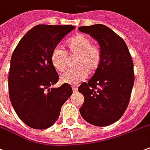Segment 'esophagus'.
I'll use <instances>...</instances> for the list:
<instances>
[{
	"label": "esophagus",
	"instance_id": "esophagus-1",
	"mask_svg": "<svg viewBox=\"0 0 150 150\" xmlns=\"http://www.w3.org/2000/svg\"><path fill=\"white\" fill-rule=\"evenodd\" d=\"M72 89H73V92L74 93L77 92V87H76V86H73V87H72Z\"/></svg>",
	"mask_w": 150,
	"mask_h": 150
}]
</instances>
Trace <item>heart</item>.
I'll return each mask as SVG.
<instances>
[{"instance_id": "heart-1", "label": "heart", "mask_w": 150, "mask_h": 150, "mask_svg": "<svg viewBox=\"0 0 150 150\" xmlns=\"http://www.w3.org/2000/svg\"><path fill=\"white\" fill-rule=\"evenodd\" d=\"M67 52L75 56L74 65L71 69L61 76L62 82L74 84L86 79L88 73L93 74L98 71L102 62V51L98 46L93 44L90 37L78 33L67 42ZM67 52L61 48H55L51 53V63L57 71L63 72L67 70L68 64Z\"/></svg>"}]
</instances>
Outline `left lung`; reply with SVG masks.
<instances>
[{
  "label": "left lung",
  "mask_w": 150,
  "mask_h": 150,
  "mask_svg": "<svg viewBox=\"0 0 150 150\" xmlns=\"http://www.w3.org/2000/svg\"><path fill=\"white\" fill-rule=\"evenodd\" d=\"M95 38L102 51L100 67L78 90L84 97L79 112L97 126L111 125L122 117L128 107L135 82L134 63L126 42L103 24L79 27Z\"/></svg>",
  "instance_id": "obj_1"
}]
</instances>
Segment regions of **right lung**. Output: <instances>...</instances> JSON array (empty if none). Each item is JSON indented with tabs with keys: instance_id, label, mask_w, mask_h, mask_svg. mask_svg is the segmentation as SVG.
<instances>
[{
	"instance_id": "add662e5",
	"label": "right lung",
	"mask_w": 150,
	"mask_h": 150,
	"mask_svg": "<svg viewBox=\"0 0 150 150\" xmlns=\"http://www.w3.org/2000/svg\"><path fill=\"white\" fill-rule=\"evenodd\" d=\"M75 27L39 24L30 29L13 52L8 77L9 96L15 112L31 128L43 130L59 117L64 103L72 94L69 83L59 88V75L51 53Z\"/></svg>"
}]
</instances>
